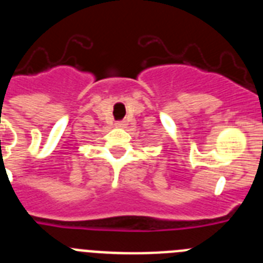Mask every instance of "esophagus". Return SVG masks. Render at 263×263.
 <instances>
[{
  "label": "esophagus",
  "mask_w": 263,
  "mask_h": 263,
  "mask_svg": "<svg viewBox=\"0 0 263 263\" xmlns=\"http://www.w3.org/2000/svg\"><path fill=\"white\" fill-rule=\"evenodd\" d=\"M126 124H125V121H120V122H116V127H125Z\"/></svg>",
  "instance_id": "1"
}]
</instances>
